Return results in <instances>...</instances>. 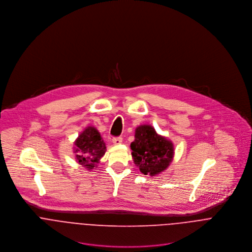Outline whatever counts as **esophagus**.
<instances>
[{"label": "esophagus", "mask_w": 252, "mask_h": 252, "mask_svg": "<svg viewBox=\"0 0 252 252\" xmlns=\"http://www.w3.org/2000/svg\"><path fill=\"white\" fill-rule=\"evenodd\" d=\"M112 144L114 145H119V144H122V139L121 138H114L112 140Z\"/></svg>", "instance_id": "obj_1"}]
</instances>
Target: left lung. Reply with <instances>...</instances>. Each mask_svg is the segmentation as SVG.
<instances>
[{
    "label": "left lung",
    "instance_id": "obj_1",
    "mask_svg": "<svg viewBox=\"0 0 252 252\" xmlns=\"http://www.w3.org/2000/svg\"><path fill=\"white\" fill-rule=\"evenodd\" d=\"M130 147L133 161L144 176L160 175L169 168L175 157L173 142L159 135L149 124L136 128L135 140Z\"/></svg>",
    "mask_w": 252,
    "mask_h": 252
}]
</instances>
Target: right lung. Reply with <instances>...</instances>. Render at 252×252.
<instances>
[{
	"instance_id": "1",
	"label": "right lung",
	"mask_w": 252,
	"mask_h": 252,
	"mask_svg": "<svg viewBox=\"0 0 252 252\" xmlns=\"http://www.w3.org/2000/svg\"><path fill=\"white\" fill-rule=\"evenodd\" d=\"M74 159L88 171L97 168V164L107 151L106 143L94 126L86 127L73 142Z\"/></svg>"
}]
</instances>
